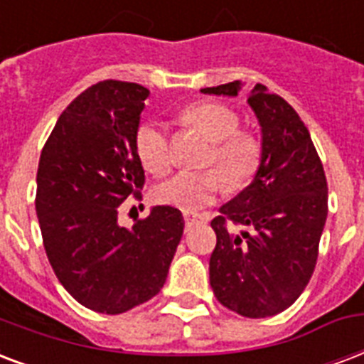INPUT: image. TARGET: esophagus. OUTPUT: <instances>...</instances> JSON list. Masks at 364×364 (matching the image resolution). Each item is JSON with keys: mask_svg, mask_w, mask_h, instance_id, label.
I'll list each match as a JSON object with an SVG mask.
<instances>
[{"mask_svg": "<svg viewBox=\"0 0 364 364\" xmlns=\"http://www.w3.org/2000/svg\"><path fill=\"white\" fill-rule=\"evenodd\" d=\"M183 218H185V223L187 225H193V223H196V221H204V215L202 213H196V212H183Z\"/></svg>", "mask_w": 364, "mask_h": 364, "instance_id": "obj_1", "label": "esophagus"}]
</instances>
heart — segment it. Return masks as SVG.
Wrapping results in <instances>:
<instances>
[{"label": "heart", "instance_id": "heart-1", "mask_svg": "<svg viewBox=\"0 0 364 364\" xmlns=\"http://www.w3.org/2000/svg\"><path fill=\"white\" fill-rule=\"evenodd\" d=\"M183 120L188 126L198 127L212 141L206 162L218 164L219 169L226 173L231 187H240L254 176L262 154L259 143L254 135L238 132L240 120L235 110L219 102H198L185 110ZM135 151L139 162L151 173H164L170 168V139L162 124L158 122H145L137 127ZM220 172L215 168L202 171H177L158 183L152 188V196L158 204L181 208L188 212L200 210L215 200V196L225 188L224 173Z\"/></svg>", "mask_w": 364, "mask_h": 364}]
</instances>
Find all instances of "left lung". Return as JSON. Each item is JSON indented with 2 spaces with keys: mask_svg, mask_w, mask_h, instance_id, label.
<instances>
[{
  "mask_svg": "<svg viewBox=\"0 0 364 364\" xmlns=\"http://www.w3.org/2000/svg\"><path fill=\"white\" fill-rule=\"evenodd\" d=\"M240 82L202 93L237 97ZM262 126V160L254 181L219 208L212 229L210 284L227 309L273 317L299 298L317 265L328 213V187L311 135L282 97L257 83L248 97ZM235 226H242L237 233Z\"/></svg>",
  "mask_w": 364,
  "mask_h": 364,
  "instance_id": "8db88e82",
  "label": "left lung"
}]
</instances>
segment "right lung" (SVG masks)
<instances>
[{
  "mask_svg": "<svg viewBox=\"0 0 364 364\" xmlns=\"http://www.w3.org/2000/svg\"><path fill=\"white\" fill-rule=\"evenodd\" d=\"M149 90L107 80L66 107L41 151L36 213L47 259L66 292L91 311L120 315L162 290L181 212L154 206L133 227L118 223L127 196L141 198L135 151Z\"/></svg>",
  "mask_w": 364,
  "mask_h": 364,
  "instance_id": "1",
  "label": "right lung"
}]
</instances>
